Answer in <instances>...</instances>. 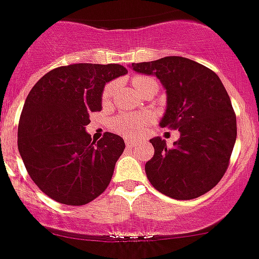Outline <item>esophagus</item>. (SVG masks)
<instances>
[{
  "mask_svg": "<svg viewBox=\"0 0 259 259\" xmlns=\"http://www.w3.org/2000/svg\"><path fill=\"white\" fill-rule=\"evenodd\" d=\"M137 145L136 141H132V140H125V146L130 147V149H132V147H135Z\"/></svg>",
  "mask_w": 259,
  "mask_h": 259,
  "instance_id": "esophagus-1",
  "label": "esophagus"
}]
</instances>
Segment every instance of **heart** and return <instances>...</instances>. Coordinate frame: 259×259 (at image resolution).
Instances as JSON below:
<instances>
[{"label":"heart","instance_id":"obj_1","mask_svg":"<svg viewBox=\"0 0 259 259\" xmlns=\"http://www.w3.org/2000/svg\"><path fill=\"white\" fill-rule=\"evenodd\" d=\"M135 86V90L139 91L140 89L144 88L147 85H155L157 86L156 81L151 77H146V76H136L132 81ZM113 90H114V83H108L104 88L103 91V100L104 102H109V99L112 98ZM152 122V115L146 114V115H134L128 114V113H122V114L117 115L115 118H113L110 124L112 128L115 132L120 135H124L128 137H135L137 135L142 134L145 128Z\"/></svg>","mask_w":259,"mask_h":259}]
</instances>
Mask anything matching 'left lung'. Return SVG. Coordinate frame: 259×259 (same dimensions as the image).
Returning <instances> with one entry per match:
<instances>
[{
	"mask_svg": "<svg viewBox=\"0 0 259 259\" xmlns=\"http://www.w3.org/2000/svg\"><path fill=\"white\" fill-rule=\"evenodd\" d=\"M131 68L159 78L166 93L159 124L181 134L170 149L160 137L150 140L155 154L145 165L147 179L174 199L205 194L225 174L236 140V117L223 82L210 68L177 56Z\"/></svg>",
	"mask_w": 259,
	"mask_h": 259,
	"instance_id": "8db88e82",
	"label": "left lung"
}]
</instances>
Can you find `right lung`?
Here are the masks:
<instances>
[{"label":"right lung","mask_w":259,"mask_h":259,"mask_svg":"<svg viewBox=\"0 0 259 259\" xmlns=\"http://www.w3.org/2000/svg\"><path fill=\"white\" fill-rule=\"evenodd\" d=\"M127 73L117 63H76L54 68L34 85L24 104L17 147L34 183L54 201L86 205L109 186L124 150L105 132L91 141L90 114L102 109L105 83Z\"/></svg>","instance_id":"obj_1"}]
</instances>
